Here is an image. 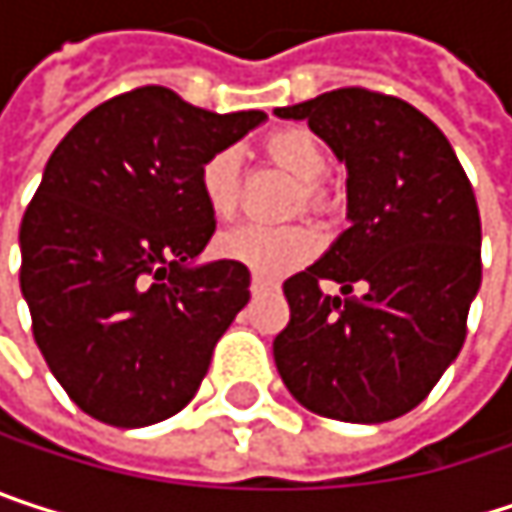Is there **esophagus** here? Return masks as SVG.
Returning a JSON list of instances; mask_svg holds the SVG:
<instances>
[{
    "label": "esophagus",
    "instance_id": "esophagus-1",
    "mask_svg": "<svg viewBox=\"0 0 512 512\" xmlns=\"http://www.w3.org/2000/svg\"><path fill=\"white\" fill-rule=\"evenodd\" d=\"M269 290H272V281H266V278H260V275L252 278V296H263V293H269Z\"/></svg>",
    "mask_w": 512,
    "mask_h": 512
}]
</instances>
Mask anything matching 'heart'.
Returning <instances> with one entry per match:
<instances>
[{
    "label": "heart",
    "instance_id": "heart-1",
    "mask_svg": "<svg viewBox=\"0 0 512 512\" xmlns=\"http://www.w3.org/2000/svg\"><path fill=\"white\" fill-rule=\"evenodd\" d=\"M263 154L287 174L299 180L296 210H326L329 192L320 177L329 168V156L323 142L305 127H284L263 139ZM198 192L204 207L216 219H231L240 204V162L234 151H216L198 168ZM320 231L311 225H243L219 237L216 249L225 260L243 263L257 275L275 278L299 269L320 252Z\"/></svg>",
    "mask_w": 512,
    "mask_h": 512
}]
</instances>
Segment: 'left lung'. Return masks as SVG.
<instances>
[{
	"label": "left lung",
	"mask_w": 512,
	"mask_h": 512,
	"mask_svg": "<svg viewBox=\"0 0 512 512\" xmlns=\"http://www.w3.org/2000/svg\"><path fill=\"white\" fill-rule=\"evenodd\" d=\"M347 162L350 228L284 281L275 367L311 412L382 424L415 409L457 358L480 287V213L445 133L400 97L335 88L275 109ZM338 280L344 297H326ZM356 286L361 297H350Z\"/></svg>",
	"instance_id": "left-lung-1"
}]
</instances>
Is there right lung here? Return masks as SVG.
<instances>
[{
    "mask_svg": "<svg viewBox=\"0 0 512 512\" xmlns=\"http://www.w3.org/2000/svg\"><path fill=\"white\" fill-rule=\"evenodd\" d=\"M263 118L145 85L91 109L52 151L20 225V287L41 356L85 415L148 427L195 397L249 302L243 263L189 266L216 231L198 168Z\"/></svg>",
    "mask_w": 512,
    "mask_h": 512,
    "instance_id": "obj_1",
    "label": "right lung"
}]
</instances>
